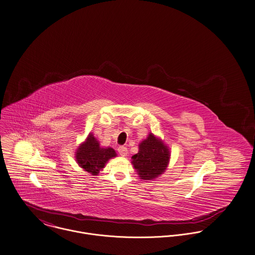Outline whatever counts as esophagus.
Wrapping results in <instances>:
<instances>
[{
  "label": "esophagus",
  "instance_id": "1",
  "mask_svg": "<svg viewBox=\"0 0 255 255\" xmlns=\"http://www.w3.org/2000/svg\"><path fill=\"white\" fill-rule=\"evenodd\" d=\"M118 152H119V154L121 155V156H126L127 155V152H128V149H127V147L126 146H124V145H120L119 147H118Z\"/></svg>",
  "mask_w": 255,
  "mask_h": 255
}]
</instances>
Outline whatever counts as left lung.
<instances>
[{
	"instance_id": "obj_1",
	"label": "left lung",
	"mask_w": 255,
	"mask_h": 255,
	"mask_svg": "<svg viewBox=\"0 0 255 255\" xmlns=\"http://www.w3.org/2000/svg\"><path fill=\"white\" fill-rule=\"evenodd\" d=\"M169 156L167 146L150 133L140 143L139 152L132 156V163L141 179L152 180L165 171Z\"/></svg>"
}]
</instances>
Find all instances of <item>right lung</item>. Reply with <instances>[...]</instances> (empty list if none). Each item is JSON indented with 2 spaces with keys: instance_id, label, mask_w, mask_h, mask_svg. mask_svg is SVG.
Returning <instances> with one entry per match:
<instances>
[{
  "instance_id": "obj_1",
  "label": "right lung",
  "mask_w": 255,
  "mask_h": 255,
  "mask_svg": "<svg viewBox=\"0 0 255 255\" xmlns=\"http://www.w3.org/2000/svg\"><path fill=\"white\" fill-rule=\"evenodd\" d=\"M116 152L112 147H101L97 139L90 134L85 142L77 149L76 160L78 164L89 173L98 175L109 159L114 157Z\"/></svg>"
}]
</instances>
